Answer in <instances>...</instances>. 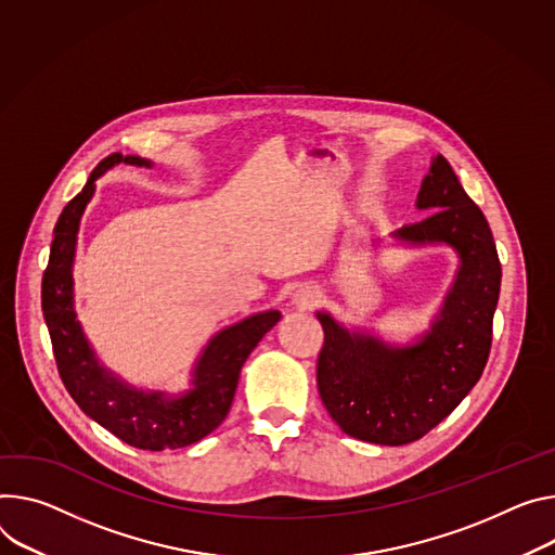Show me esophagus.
<instances>
[{
  "instance_id": "34e87169",
  "label": "esophagus",
  "mask_w": 555,
  "mask_h": 555,
  "mask_svg": "<svg viewBox=\"0 0 555 555\" xmlns=\"http://www.w3.org/2000/svg\"><path fill=\"white\" fill-rule=\"evenodd\" d=\"M319 304V292L312 289V287H298L294 294H292V306L296 310H312L314 306Z\"/></svg>"
}]
</instances>
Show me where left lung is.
Listing matches in <instances>:
<instances>
[{"label": "left lung", "mask_w": 555, "mask_h": 555, "mask_svg": "<svg viewBox=\"0 0 555 555\" xmlns=\"http://www.w3.org/2000/svg\"><path fill=\"white\" fill-rule=\"evenodd\" d=\"M416 208L431 215L396 230L393 245H447L459 257L429 327L414 343L393 345L317 312L325 332L317 365L325 410L347 436L389 447L423 438L478 383L500 296L502 270L489 223L442 155L431 159Z\"/></svg>", "instance_id": "1"}]
</instances>
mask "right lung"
Returning a JSON list of instances; mask_svg holds the SVG:
<instances>
[{
  "mask_svg": "<svg viewBox=\"0 0 555 555\" xmlns=\"http://www.w3.org/2000/svg\"><path fill=\"white\" fill-rule=\"evenodd\" d=\"M119 164L155 166L137 155L115 153L90 172L83 190L64 208L55 225L41 281V310L60 376L81 412L130 447L147 451L179 449L206 438L223 423L243 363L281 321V312H257L219 330L201 349L190 370V385L179 393L134 387L99 361L77 321L73 266L79 223L94 194V181Z\"/></svg>",
  "mask_w": 555,
  "mask_h": 555,
  "instance_id": "1",
  "label": "right lung"
}]
</instances>
